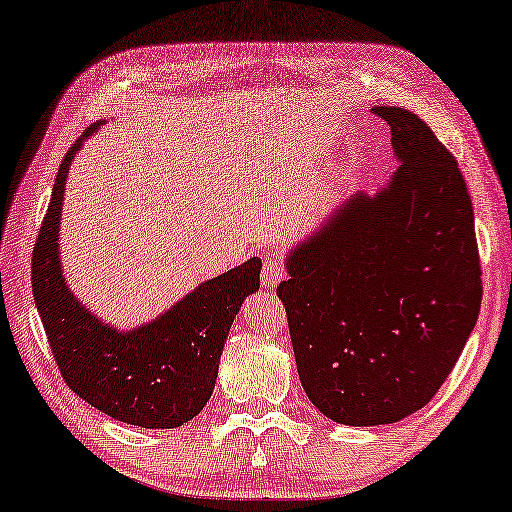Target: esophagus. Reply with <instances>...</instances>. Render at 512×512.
<instances>
[{"instance_id": "obj_1", "label": "esophagus", "mask_w": 512, "mask_h": 512, "mask_svg": "<svg viewBox=\"0 0 512 512\" xmlns=\"http://www.w3.org/2000/svg\"><path fill=\"white\" fill-rule=\"evenodd\" d=\"M285 276H287L285 262L278 257V253H266L262 262V287L264 289L278 287V282L285 280Z\"/></svg>"}]
</instances>
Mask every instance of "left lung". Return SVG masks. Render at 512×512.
Here are the masks:
<instances>
[{
	"instance_id": "left-lung-1",
	"label": "left lung",
	"mask_w": 512,
	"mask_h": 512,
	"mask_svg": "<svg viewBox=\"0 0 512 512\" xmlns=\"http://www.w3.org/2000/svg\"><path fill=\"white\" fill-rule=\"evenodd\" d=\"M375 114L402 165L375 197H349L296 246L278 285L305 395L356 427L398 423L434 398L483 299L457 160L414 112Z\"/></svg>"
}]
</instances>
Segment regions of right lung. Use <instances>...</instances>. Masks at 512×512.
Here are the masks:
<instances>
[{
  "label": "right lung",
  "mask_w": 512,
  "mask_h": 512,
  "mask_svg": "<svg viewBox=\"0 0 512 512\" xmlns=\"http://www.w3.org/2000/svg\"><path fill=\"white\" fill-rule=\"evenodd\" d=\"M87 133L66 151L32 255V292L61 377L103 414L140 427H179L209 402L227 333L243 299L259 289L262 262L195 287L163 317L121 333L91 315L68 289L59 262L66 174Z\"/></svg>",
  "instance_id": "right-lung-1"
}]
</instances>
